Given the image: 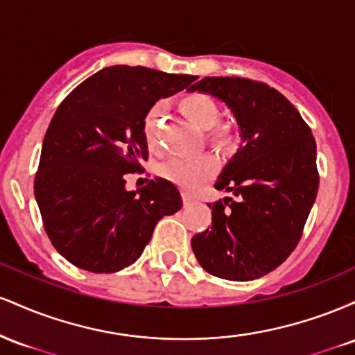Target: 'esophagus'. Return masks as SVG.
I'll use <instances>...</instances> for the list:
<instances>
[{
  "instance_id": "34e87169",
  "label": "esophagus",
  "mask_w": 355,
  "mask_h": 355,
  "mask_svg": "<svg viewBox=\"0 0 355 355\" xmlns=\"http://www.w3.org/2000/svg\"><path fill=\"white\" fill-rule=\"evenodd\" d=\"M191 203H193V198H191L190 195H187V193L183 195V205H185V207H190Z\"/></svg>"
}]
</instances>
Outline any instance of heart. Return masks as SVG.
I'll list each match as a JSON object with an SVG mask.
<instances>
[{"instance_id": "obj_1", "label": "heart", "mask_w": 355, "mask_h": 355, "mask_svg": "<svg viewBox=\"0 0 355 355\" xmlns=\"http://www.w3.org/2000/svg\"><path fill=\"white\" fill-rule=\"evenodd\" d=\"M178 108L193 125L203 132L207 145L215 150H227L235 144V128L227 121H220L217 100L203 92H190L178 98ZM160 116L162 107L153 105L144 116V135L152 150L160 146ZM217 172V160L211 155L195 158H173L160 168L162 177L177 183L182 189L195 191L202 183L210 180Z\"/></svg>"}]
</instances>
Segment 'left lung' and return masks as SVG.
I'll use <instances>...</instances> for the list:
<instances>
[{
  "label": "left lung",
  "mask_w": 355,
  "mask_h": 355,
  "mask_svg": "<svg viewBox=\"0 0 355 355\" xmlns=\"http://www.w3.org/2000/svg\"><path fill=\"white\" fill-rule=\"evenodd\" d=\"M189 89L223 100L237 118L242 145L215 189L232 197L211 203V225L191 237L207 272L254 280L294 252L319 190L311 126L280 92L240 76H205Z\"/></svg>",
  "instance_id": "1"
}]
</instances>
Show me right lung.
Listing matches in <instances>:
<instances>
[{"mask_svg": "<svg viewBox=\"0 0 355 355\" xmlns=\"http://www.w3.org/2000/svg\"><path fill=\"white\" fill-rule=\"evenodd\" d=\"M191 81L193 75L118 64L89 76L56 108L35 197L48 239L73 266L95 274L132 266L158 220L180 210L173 183L157 178L128 191L125 175L148 160L146 110Z\"/></svg>", "mask_w": 355, "mask_h": 355, "instance_id": "right-lung-1", "label": "right lung"}]
</instances>
